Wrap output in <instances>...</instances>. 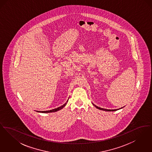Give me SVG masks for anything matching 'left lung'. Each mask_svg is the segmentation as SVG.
<instances>
[{"label": "left lung", "mask_w": 152, "mask_h": 152, "mask_svg": "<svg viewBox=\"0 0 152 152\" xmlns=\"http://www.w3.org/2000/svg\"><path fill=\"white\" fill-rule=\"evenodd\" d=\"M94 105L95 107H96L97 108L102 110H105V111H116V110H117L119 109H106L101 108H100V107H98L97 106L95 105L94 104Z\"/></svg>", "instance_id": "left-lung-1"}]
</instances>
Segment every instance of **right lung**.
<instances>
[{"label": "right lung", "mask_w": 152, "mask_h": 152, "mask_svg": "<svg viewBox=\"0 0 152 152\" xmlns=\"http://www.w3.org/2000/svg\"><path fill=\"white\" fill-rule=\"evenodd\" d=\"M68 102V100L67 101L65 102L64 104H63V105H61V107H58L57 108L53 109H52V110H47V111H37L36 110V112H40V113H51V112H57L58 110H60V109H61L62 108H63L65 106V105L66 104V102Z\"/></svg>", "instance_id": "add662e5"}]
</instances>
